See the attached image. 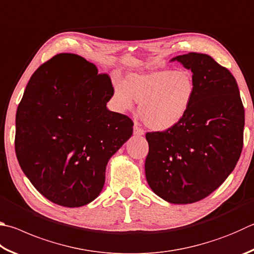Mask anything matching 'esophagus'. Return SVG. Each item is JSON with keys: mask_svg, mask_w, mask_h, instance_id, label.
I'll return each instance as SVG.
<instances>
[{"mask_svg": "<svg viewBox=\"0 0 254 254\" xmlns=\"http://www.w3.org/2000/svg\"><path fill=\"white\" fill-rule=\"evenodd\" d=\"M133 133H134L135 135H143V134H144V131H143L141 127H137V124H135V126H134V131H133Z\"/></svg>", "mask_w": 254, "mask_h": 254, "instance_id": "esophagus-1", "label": "esophagus"}]
</instances>
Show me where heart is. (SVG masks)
I'll return each mask as SVG.
<instances>
[{
  "instance_id": "1",
  "label": "heart",
  "mask_w": 254,
  "mask_h": 254,
  "mask_svg": "<svg viewBox=\"0 0 254 254\" xmlns=\"http://www.w3.org/2000/svg\"><path fill=\"white\" fill-rule=\"evenodd\" d=\"M195 92L190 72L161 70L130 73L124 83L114 81L113 98L117 107L130 110L139 102L143 123L153 131H165L178 124L187 114Z\"/></svg>"
}]
</instances>
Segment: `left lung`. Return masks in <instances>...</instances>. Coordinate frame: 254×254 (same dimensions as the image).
I'll return each instance as SVG.
<instances>
[{
	"label": "left lung",
	"mask_w": 254,
	"mask_h": 254,
	"mask_svg": "<svg viewBox=\"0 0 254 254\" xmlns=\"http://www.w3.org/2000/svg\"><path fill=\"white\" fill-rule=\"evenodd\" d=\"M191 70L195 92L187 114L162 132H147L145 177L156 195L173 204L204 199L216 190L240 159L244 108L238 83L210 55H178Z\"/></svg>",
	"instance_id": "obj_1"
}]
</instances>
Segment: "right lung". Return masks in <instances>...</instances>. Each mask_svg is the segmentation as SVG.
Listing matches in <instances>:
<instances>
[{
	"label": "right lung",
	"mask_w": 254,
	"mask_h": 254,
	"mask_svg": "<svg viewBox=\"0 0 254 254\" xmlns=\"http://www.w3.org/2000/svg\"><path fill=\"white\" fill-rule=\"evenodd\" d=\"M108 74L80 55L61 53L27 83L15 119L22 171L55 204L77 207L99 196L109 160L130 139L133 122L112 112Z\"/></svg>",
	"instance_id": "obj_1"
}]
</instances>
